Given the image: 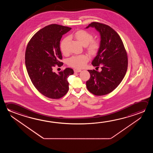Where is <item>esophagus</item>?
Segmentation results:
<instances>
[{
  "label": "esophagus",
  "instance_id": "1",
  "mask_svg": "<svg viewBox=\"0 0 153 153\" xmlns=\"http://www.w3.org/2000/svg\"><path fill=\"white\" fill-rule=\"evenodd\" d=\"M81 71L82 70H80V69H74V72L75 73H79V72H81Z\"/></svg>",
  "mask_w": 153,
  "mask_h": 153
}]
</instances>
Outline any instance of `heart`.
Here are the masks:
<instances>
[{
	"mask_svg": "<svg viewBox=\"0 0 153 153\" xmlns=\"http://www.w3.org/2000/svg\"><path fill=\"white\" fill-rule=\"evenodd\" d=\"M75 37L82 45L85 46L86 49L91 55H95L100 48V43L98 40H94L91 33L84 30H79L75 33ZM69 37H66L60 43V49L63 54L69 53L68 45ZM89 60V56L86 54L75 55L69 58L68 64L72 67L82 68L84 67Z\"/></svg>",
	"mask_w": 153,
	"mask_h": 153,
	"instance_id": "obj_1",
	"label": "heart"
}]
</instances>
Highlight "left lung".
<instances>
[{"label": "left lung", "mask_w": 153, "mask_h": 153, "mask_svg": "<svg viewBox=\"0 0 153 153\" xmlns=\"http://www.w3.org/2000/svg\"><path fill=\"white\" fill-rule=\"evenodd\" d=\"M94 27L101 36L98 54L93 60V66L101 71L88 70L90 79L86 82L88 90L97 96L111 92L121 83L128 69V59L120 36L110 26L93 22L86 28Z\"/></svg>", "instance_id": "left-lung-1"}]
</instances>
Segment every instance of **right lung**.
I'll list each match as a JSON object with an SVG mask.
<instances>
[{
    "instance_id": "add662e5",
    "label": "right lung",
    "mask_w": 153,
    "mask_h": 153,
    "mask_svg": "<svg viewBox=\"0 0 153 153\" xmlns=\"http://www.w3.org/2000/svg\"><path fill=\"white\" fill-rule=\"evenodd\" d=\"M71 28L52 24L39 30L28 43L25 53V63L33 85L43 95L51 99L62 98L68 92V78L74 74L71 68H65L56 74L53 68L58 65L62 56L60 42L63 35Z\"/></svg>"
}]
</instances>
